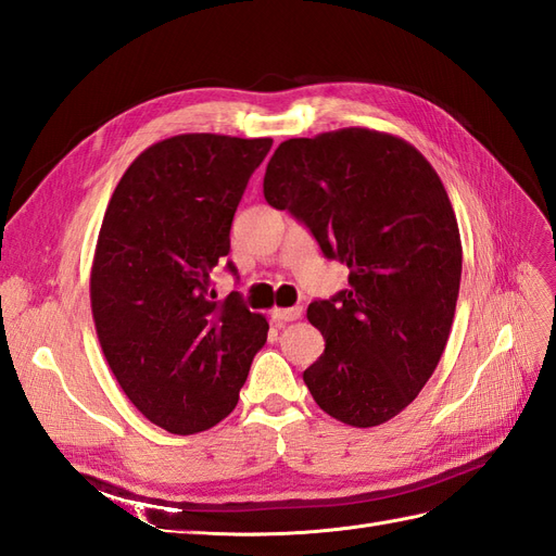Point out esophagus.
<instances>
[{
    "label": "esophagus",
    "instance_id": "1",
    "mask_svg": "<svg viewBox=\"0 0 556 556\" xmlns=\"http://www.w3.org/2000/svg\"><path fill=\"white\" fill-rule=\"evenodd\" d=\"M301 306H292V308H274L271 311V317L276 319V323H294V319L301 317Z\"/></svg>",
    "mask_w": 556,
    "mask_h": 556
}]
</instances>
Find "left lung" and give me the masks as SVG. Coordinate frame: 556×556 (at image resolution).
I'll return each mask as SVG.
<instances>
[{"mask_svg":"<svg viewBox=\"0 0 556 556\" xmlns=\"http://www.w3.org/2000/svg\"><path fill=\"white\" fill-rule=\"evenodd\" d=\"M264 199L350 268V290L306 313L325 336L304 371L315 403L350 427L390 422L439 366L457 308L462 239L443 180L401 137L345 127L282 141Z\"/></svg>","mask_w":556,"mask_h":556,"instance_id":"1","label":"left lung"}]
</instances>
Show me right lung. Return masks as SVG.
<instances>
[{"instance_id": "right-lung-1", "label": "right lung", "mask_w": 556, "mask_h": 556, "mask_svg": "<svg viewBox=\"0 0 556 556\" xmlns=\"http://www.w3.org/2000/svg\"><path fill=\"white\" fill-rule=\"evenodd\" d=\"M271 143L178 134L148 146L115 185L99 229L90 271L99 345L137 410L178 435L237 408L266 343V317L237 292L215 301L208 285Z\"/></svg>"}]
</instances>
